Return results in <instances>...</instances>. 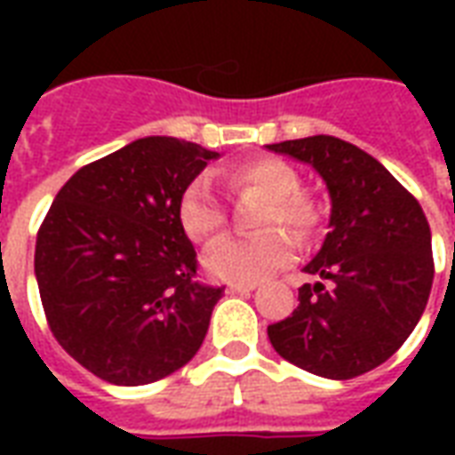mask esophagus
<instances>
[{
	"label": "esophagus",
	"instance_id": "esophagus-1",
	"mask_svg": "<svg viewBox=\"0 0 455 455\" xmlns=\"http://www.w3.org/2000/svg\"><path fill=\"white\" fill-rule=\"evenodd\" d=\"M227 290H228V292H238V295H246V292H253V290H256V283H231Z\"/></svg>",
	"mask_w": 455,
	"mask_h": 455
}]
</instances>
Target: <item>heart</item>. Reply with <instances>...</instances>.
<instances>
[{
    "label": "heart",
    "instance_id": "b5f03b06",
    "mask_svg": "<svg viewBox=\"0 0 455 455\" xmlns=\"http://www.w3.org/2000/svg\"><path fill=\"white\" fill-rule=\"evenodd\" d=\"M228 188L256 192L267 204L258 214L256 236L221 238L207 248L202 266L209 277L221 283H258L273 275L295 258V241L280 228L287 227L297 238H309L322 224V207L302 195V180L292 165L280 158H251L221 172ZM178 221L192 241H212L224 228L227 214L217 189L207 175H195L178 199Z\"/></svg>",
    "mask_w": 455,
    "mask_h": 455
}]
</instances>
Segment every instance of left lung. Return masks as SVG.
Here are the masks:
<instances>
[{
	"label": "left lung",
	"instance_id": "left-lung-1",
	"mask_svg": "<svg viewBox=\"0 0 455 455\" xmlns=\"http://www.w3.org/2000/svg\"><path fill=\"white\" fill-rule=\"evenodd\" d=\"M273 153L307 163L331 197L329 234L305 273L299 307L267 326L285 361L331 380L378 368L407 341L434 280L429 221L397 180L348 140H283Z\"/></svg>",
	"mask_w": 455,
	"mask_h": 455
}]
</instances>
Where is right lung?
Masks as SVG:
<instances>
[{"instance_id": "add662e5", "label": "right lung", "mask_w": 455, "mask_h": 455, "mask_svg": "<svg viewBox=\"0 0 455 455\" xmlns=\"http://www.w3.org/2000/svg\"><path fill=\"white\" fill-rule=\"evenodd\" d=\"M214 158L189 140L146 136L55 195L36 238V283L55 341L97 378L148 385L204 341L224 287L197 283L178 199Z\"/></svg>"}]
</instances>
